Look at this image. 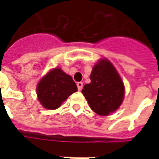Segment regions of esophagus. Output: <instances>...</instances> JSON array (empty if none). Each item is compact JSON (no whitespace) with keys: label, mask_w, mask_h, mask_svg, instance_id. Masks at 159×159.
<instances>
[{"label":"esophagus","mask_w":159,"mask_h":159,"mask_svg":"<svg viewBox=\"0 0 159 159\" xmlns=\"http://www.w3.org/2000/svg\"><path fill=\"white\" fill-rule=\"evenodd\" d=\"M76 86H77V89L79 91L83 89V83L82 82H78V83H76Z\"/></svg>","instance_id":"obj_1"}]
</instances>
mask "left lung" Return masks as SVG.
I'll return each mask as SVG.
<instances>
[{"mask_svg": "<svg viewBox=\"0 0 159 159\" xmlns=\"http://www.w3.org/2000/svg\"><path fill=\"white\" fill-rule=\"evenodd\" d=\"M90 80L82 91L90 108L100 116L117 110L124 98V85L113 65L107 59H100L93 67Z\"/></svg>", "mask_w": 159, "mask_h": 159, "instance_id": "left-lung-1", "label": "left lung"}]
</instances>
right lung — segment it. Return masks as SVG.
Listing matches in <instances>:
<instances>
[{
	"label": "right lung",
	"mask_w": 159,
	"mask_h": 159,
	"mask_svg": "<svg viewBox=\"0 0 159 159\" xmlns=\"http://www.w3.org/2000/svg\"><path fill=\"white\" fill-rule=\"evenodd\" d=\"M77 91L72 77L60 68L51 70L42 77L37 86V98L46 109L55 110L67 98Z\"/></svg>",
	"instance_id": "right-lung-1"
}]
</instances>
